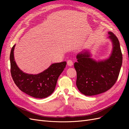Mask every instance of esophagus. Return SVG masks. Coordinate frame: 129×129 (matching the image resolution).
I'll list each match as a JSON object with an SVG mask.
<instances>
[{
	"label": "esophagus",
	"mask_w": 129,
	"mask_h": 129,
	"mask_svg": "<svg viewBox=\"0 0 129 129\" xmlns=\"http://www.w3.org/2000/svg\"><path fill=\"white\" fill-rule=\"evenodd\" d=\"M67 64L69 66H72L73 64V61L72 60H68L67 61Z\"/></svg>",
	"instance_id": "34e87169"
}]
</instances>
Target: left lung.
<instances>
[{
  "label": "left lung",
  "mask_w": 129,
  "mask_h": 129,
  "mask_svg": "<svg viewBox=\"0 0 129 129\" xmlns=\"http://www.w3.org/2000/svg\"><path fill=\"white\" fill-rule=\"evenodd\" d=\"M113 43V50L108 59L96 62L90 57L88 52L79 54L74 63L77 73L76 85L86 96H93L107 91L117 80L122 64V53L118 38L109 32Z\"/></svg>",
  "instance_id": "obj_1"
}]
</instances>
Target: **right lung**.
Here are the masks:
<instances>
[{"label":"right lung","mask_w":129,"mask_h":129,"mask_svg":"<svg viewBox=\"0 0 129 129\" xmlns=\"http://www.w3.org/2000/svg\"><path fill=\"white\" fill-rule=\"evenodd\" d=\"M10 53L11 74L15 84L26 94L35 98L47 97L54 92L57 81L66 66V62L53 63L43 72L33 75L22 72L18 68L14 58V49Z\"/></svg>","instance_id":"obj_1"}]
</instances>
